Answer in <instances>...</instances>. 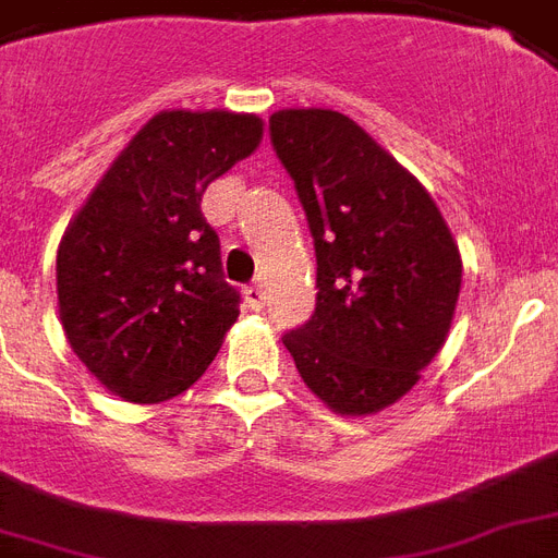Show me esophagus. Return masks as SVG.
Here are the masks:
<instances>
[{
  "label": "esophagus",
  "instance_id": "34e87169",
  "mask_svg": "<svg viewBox=\"0 0 558 558\" xmlns=\"http://www.w3.org/2000/svg\"><path fill=\"white\" fill-rule=\"evenodd\" d=\"M243 298L248 310H263V306H266V292H263L260 287H245Z\"/></svg>",
  "mask_w": 558,
  "mask_h": 558
}]
</instances>
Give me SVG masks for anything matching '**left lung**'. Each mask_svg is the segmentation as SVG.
Masks as SVG:
<instances>
[{"label":"left lung","instance_id":"8db88e82","mask_svg":"<svg viewBox=\"0 0 558 558\" xmlns=\"http://www.w3.org/2000/svg\"><path fill=\"white\" fill-rule=\"evenodd\" d=\"M271 147L315 243L313 318L283 336L306 388L339 414L405 397L449 336L463 263L420 182L332 109H280Z\"/></svg>","mask_w":558,"mask_h":558}]
</instances>
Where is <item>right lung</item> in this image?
Masks as SVG:
<instances>
[{
    "mask_svg": "<svg viewBox=\"0 0 558 558\" xmlns=\"http://www.w3.org/2000/svg\"><path fill=\"white\" fill-rule=\"evenodd\" d=\"M263 138L228 109L159 112L135 133L65 228L57 304L89 373L130 402H165L208 371L240 315L202 193Z\"/></svg>",
    "mask_w": 558,
    "mask_h": 558,
    "instance_id": "add662e5",
    "label": "right lung"
}]
</instances>
